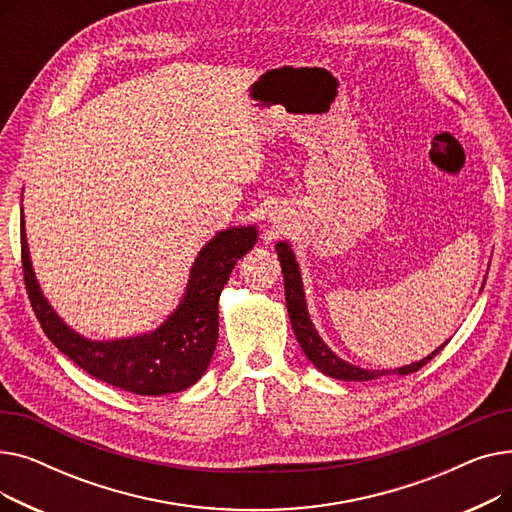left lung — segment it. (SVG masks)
<instances>
[{
    "instance_id": "8db88e82",
    "label": "left lung",
    "mask_w": 512,
    "mask_h": 512,
    "mask_svg": "<svg viewBox=\"0 0 512 512\" xmlns=\"http://www.w3.org/2000/svg\"><path fill=\"white\" fill-rule=\"evenodd\" d=\"M278 251V259L282 265V274H284V294H286V307H288V317L290 324L294 330V336H297L303 353L307 355V359L321 371L330 375V378L336 380H344V382H367V380H375L382 378V375H390V373H398V375H409L413 371H419L427 361H432L442 348L448 344V340L436 348L432 355H427L425 359L398 367V369H361L355 367L351 363L342 361L340 357H336L328 344L319 338L317 330L313 328L311 319H309V311H307V303H305V292H303V282H301V272H299V263L294 259V253L290 249L288 242H278L276 245Z\"/></svg>"
}]
</instances>
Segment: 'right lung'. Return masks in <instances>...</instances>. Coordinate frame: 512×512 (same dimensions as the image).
I'll return each mask as SVG.
<instances>
[{
  "label": "right lung",
  "instance_id": "right-lung-1",
  "mask_svg": "<svg viewBox=\"0 0 512 512\" xmlns=\"http://www.w3.org/2000/svg\"><path fill=\"white\" fill-rule=\"evenodd\" d=\"M255 242V226L218 232L199 251L184 297L164 324L137 338L95 342L70 330L43 297L26 245L24 220H20L24 286L47 338L93 378L141 396L186 390L205 373L218 344L220 292L238 259Z\"/></svg>",
  "mask_w": 512,
  "mask_h": 512
}]
</instances>
